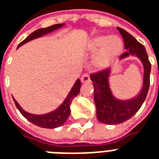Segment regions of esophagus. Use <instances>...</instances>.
Returning a JSON list of instances; mask_svg holds the SVG:
<instances>
[{
    "label": "esophagus",
    "mask_w": 159,
    "mask_h": 159,
    "mask_svg": "<svg viewBox=\"0 0 159 159\" xmlns=\"http://www.w3.org/2000/svg\"><path fill=\"white\" fill-rule=\"evenodd\" d=\"M82 83H89L90 82V76H89V73H84L82 76Z\"/></svg>",
    "instance_id": "esophagus-1"
}]
</instances>
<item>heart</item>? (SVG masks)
Segmentation results:
<instances>
[{"instance_id":"heart-1","label":"heart","mask_w":159,"mask_h":159,"mask_svg":"<svg viewBox=\"0 0 159 159\" xmlns=\"http://www.w3.org/2000/svg\"><path fill=\"white\" fill-rule=\"evenodd\" d=\"M89 50L95 52L93 63L98 68L109 66L121 54L123 50L122 40L116 35L98 36L89 43Z\"/></svg>"}]
</instances>
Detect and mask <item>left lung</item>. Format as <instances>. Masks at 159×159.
Here are the masks:
<instances>
[{"label": "left lung", "instance_id": "1", "mask_svg": "<svg viewBox=\"0 0 159 159\" xmlns=\"http://www.w3.org/2000/svg\"><path fill=\"white\" fill-rule=\"evenodd\" d=\"M117 29L124 39L126 51L122 54L120 60L130 56H136L141 60L143 67V86L137 96L129 100H119L114 97L109 89V77L110 68L91 74L90 78L94 88V103L97 109L98 121L107 125L120 124L130 119L140 109L145 101L150 85L151 63L148 60L144 45L139 43L128 32L120 28Z\"/></svg>", "mask_w": 159, "mask_h": 159}]
</instances>
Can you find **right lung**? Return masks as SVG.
Segmentation results:
<instances>
[{
    "label": "right lung",
    "mask_w": 159,
    "mask_h": 159,
    "mask_svg": "<svg viewBox=\"0 0 159 159\" xmlns=\"http://www.w3.org/2000/svg\"><path fill=\"white\" fill-rule=\"evenodd\" d=\"M63 24L60 23V24H55V25L50 26L45 29H39L36 31L33 32L31 34H29L28 37L26 38L25 39L21 42L18 44L17 48H19L21 45H23L27 42L36 39V38H39L41 36H43L44 34H47L49 33H51L56 29H58L59 28L62 27ZM80 89H81V82L79 79H77L74 86L72 87V89L69 93V94L66 97V98L65 99L61 106L59 107L58 109H56V110H54L52 112L49 113V114H45V115H41V116H37V115H32L30 113L26 112L25 110H23L20 105L18 104L17 101L15 100V98H13L14 103L16 104V106L20 111V113L25 117L28 120L33 123V124L36 125L42 128H48V129H53V128H56L61 126L64 124L65 122L66 121V120L68 119L70 113V103L73 100V98L76 97L80 92Z\"/></svg>",
    "instance_id": "obj_1"
}]
</instances>
